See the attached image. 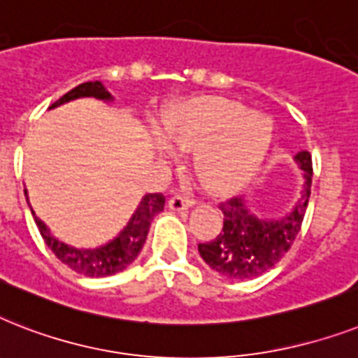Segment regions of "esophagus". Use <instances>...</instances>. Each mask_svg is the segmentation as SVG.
I'll return each instance as SVG.
<instances>
[{
	"label": "esophagus",
	"mask_w": 358,
	"mask_h": 358,
	"mask_svg": "<svg viewBox=\"0 0 358 358\" xmlns=\"http://www.w3.org/2000/svg\"><path fill=\"white\" fill-rule=\"evenodd\" d=\"M192 199L187 196H173L168 201V207L171 208V210H187V208L192 207Z\"/></svg>",
	"instance_id": "1"
}]
</instances>
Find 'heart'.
Wrapping results in <instances>:
<instances>
[{"label": "heart", "mask_w": 358, "mask_h": 358, "mask_svg": "<svg viewBox=\"0 0 358 358\" xmlns=\"http://www.w3.org/2000/svg\"><path fill=\"white\" fill-rule=\"evenodd\" d=\"M164 133L179 150L200 148L194 170L205 187L231 192L250 181L264 162L273 125L262 114L245 113L242 103L201 96L171 113Z\"/></svg>", "instance_id": "heart-1"}]
</instances>
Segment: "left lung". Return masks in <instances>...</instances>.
Here are the masks:
<instances>
[{
  "label": "left lung",
  "mask_w": 358,
  "mask_h": 358,
  "mask_svg": "<svg viewBox=\"0 0 358 358\" xmlns=\"http://www.w3.org/2000/svg\"><path fill=\"white\" fill-rule=\"evenodd\" d=\"M297 164L305 171V185L296 207L282 218L260 220L251 213L245 199L229 197L220 203L224 227L210 242L197 245L199 255L220 275L229 279H255L287 255L301 231L313 185V157L299 151Z\"/></svg>",
  "instance_id": "8db88e82"
}]
</instances>
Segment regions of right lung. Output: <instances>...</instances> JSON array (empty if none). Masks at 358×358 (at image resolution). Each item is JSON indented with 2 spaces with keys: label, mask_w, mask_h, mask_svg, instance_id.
<instances>
[{
  "label": "right lung",
  "mask_w": 358,
  "mask_h": 358,
  "mask_svg": "<svg viewBox=\"0 0 358 358\" xmlns=\"http://www.w3.org/2000/svg\"><path fill=\"white\" fill-rule=\"evenodd\" d=\"M77 98H98L108 101V99H113V96L105 90V87L99 81H88L71 88L70 92L64 94L61 99H57L50 108H55L62 103H68ZM164 201L166 199L162 194H145L138 208L131 216L129 224L124 227V231L116 238L110 240L108 244L99 245L96 250H77V248L64 244L50 233V229L45 227L42 220L36 218L34 214L33 216L44 242L62 264H66L77 273H81V275L108 277L125 270L138 257L145 242V236H148V231H150L151 220L164 208Z\"/></svg>",
  "instance_id": "add662e5"
}]
</instances>
